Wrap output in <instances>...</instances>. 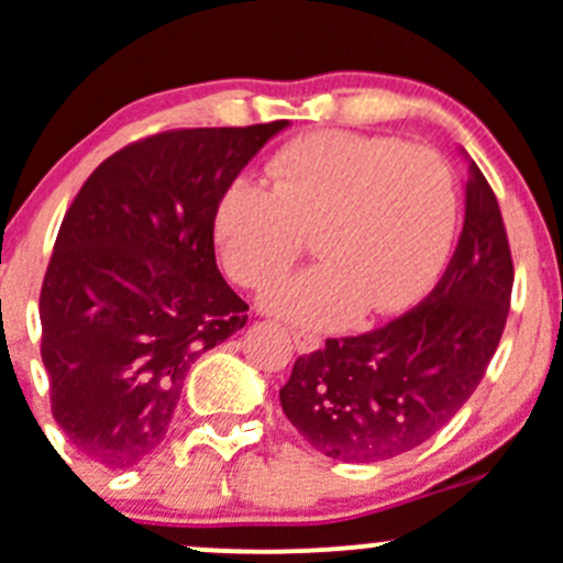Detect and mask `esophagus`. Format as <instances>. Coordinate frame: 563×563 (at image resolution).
Segmentation results:
<instances>
[{"instance_id": "esophagus-1", "label": "esophagus", "mask_w": 563, "mask_h": 563, "mask_svg": "<svg viewBox=\"0 0 563 563\" xmlns=\"http://www.w3.org/2000/svg\"><path fill=\"white\" fill-rule=\"evenodd\" d=\"M291 341H294V346H297L299 354L316 352L321 343L319 335H313V332H305V330H291Z\"/></svg>"}]
</instances>
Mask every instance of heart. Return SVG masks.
Here are the masks:
<instances>
[{
	"label": "heart",
	"mask_w": 563,
	"mask_h": 563,
	"mask_svg": "<svg viewBox=\"0 0 563 563\" xmlns=\"http://www.w3.org/2000/svg\"><path fill=\"white\" fill-rule=\"evenodd\" d=\"M272 189L236 178L214 206L217 255L244 288H264L305 247L319 264L264 294L272 313L341 327L412 302L449 253L456 189L449 162L396 136L313 131L266 167Z\"/></svg>",
	"instance_id": "obj_1"
}]
</instances>
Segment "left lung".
<instances>
[{
    "instance_id": "obj_1",
    "label": "left lung",
    "mask_w": 563,
    "mask_h": 563,
    "mask_svg": "<svg viewBox=\"0 0 563 563\" xmlns=\"http://www.w3.org/2000/svg\"><path fill=\"white\" fill-rule=\"evenodd\" d=\"M465 159V225L429 297L379 330L330 338L283 385L286 418L330 460H393L427 443L465 407L498 349L515 266L495 192Z\"/></svg>"
}]
</instances>
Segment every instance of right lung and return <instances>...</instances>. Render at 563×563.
Returning <instances> with one entry per match:
<instances>
[{
  "label": "right lung",
  "instance_id": "right-lung-1",
  "mask_svg": "<svg viewBox=\"0 0 563 563\" xmlns=\"http://www.w3.org/2000/svg\"><path fill=\"white\" fill-rule=\"evenodd\" d=\"M288 120L148 136L96 167L70 203L41 288L52 412L103 467L165 440L184 379L247 324L214 258V206Z\"/></svg>",
  "mask_w": 563,
  "mask_h": 563
}]
</instances>
